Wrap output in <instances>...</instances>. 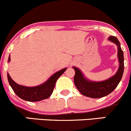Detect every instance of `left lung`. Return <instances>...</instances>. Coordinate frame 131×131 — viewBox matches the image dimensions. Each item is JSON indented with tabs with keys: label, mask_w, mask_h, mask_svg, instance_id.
<instances>
[{
	"label": "left lung",
	"mask_w": 131,
	"mask_h": 131,
	"mask_svg": "<svg viewBox=\"0 0 131 131\" xmlns=\"http://www.w3.org/2000/svg\"><path fill=\"white\" fill-rule=\"evenodd\" d=\"M108 40L118 46V58L119 68L114 77L104 82H93L87 80L78 68L73 67L75 71L74 83L79 92L83 95L90 98L98 99L105 97L115 90L120 82L124 72V54L121 48L120 42L115 36H109Z\"/></svg>",
	"instance_id": "8db88e82"
}]
</instances>
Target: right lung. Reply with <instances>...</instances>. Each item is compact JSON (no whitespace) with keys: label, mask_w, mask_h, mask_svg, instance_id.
I'll return each mask as SVG.
<instances>
[{"label":"right lung","mask_w":131,"mask_h":131,"mask_svg":"<svg viewBox=\"0 0 131 131\" xmlns=\"http://www.w3.org/2000/svg\"><path fill=\"white\" fill-rule=\"evenodd\" d=\"M8 61H10V57H9ZM66 70L67 68H64L55 73L45 83L34 87H27L18 85L12 80L9 73H7L8 81L14 92L20 99L29 102L40 101L50 97L54 90L55 83L58 78L66 71Z\"/></svg>","instance_id":"right-lung-1"}]
</instances>
